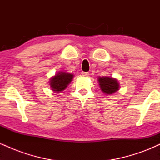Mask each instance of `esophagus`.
<instances>
[{"mask_svg":"<svg viewBox=\"0 0 160 160\" xmlns=\"http://www.w3.org/2000/svg\"><path fill=\"white\" fill-rule=\"evenodd\" d=\"M82 74L83 75V76H86V77H87V76H89V72H85V71H82Z\"/></svg>","mask_w":160,"mask_h":160,"instance_id":"obj_1","label":"esophagus"}]
</instances>
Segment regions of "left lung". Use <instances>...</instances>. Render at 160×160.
<instances>
[{"mask_svg":"<svg viewBox=\"0 0 160 160\" xmlns=\"http://www.w3.org/2000/svg\"><path fill=\"white\" fill-rule=\"evenodd\" d=\"M98 83L101 90L106 95H111L116 92L120 89L118 80L110 77H102L98 78Z\"/></svg>","mask_w":160,"mask_h":160,"instance_id":"1","label":"left lung"}]
</instances>
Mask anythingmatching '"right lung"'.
Masks as SVG:
<instances>
[{
  "label": "right lung",
  "instance_id": "1",
  "mask_svg": "<svg viewBox=\"0 0 160 160\" xmlns=\"http://www.w3.org/2000/svg\"><path fill=\"white\" fill-rule=\"evenodd\" d=\"M73 78L74 75L72 74L60 71L50 78L49 85L52 91L56 92H62L68 86V84L73 80Z\"/></svg>",
  "mask_w": 160,
  "mask_h": 160
}]
</instances>
